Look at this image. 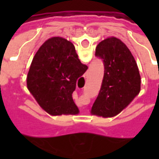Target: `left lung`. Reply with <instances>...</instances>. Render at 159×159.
I'll use <instances>...</instances> for the list:
<instances>
[{
	"mask_svg": "<svg viewBox=\"0 0 159 159\" xmlns=\"http://www.w3.org/2000/svg\"><path fill=\"white\" fill-rule=\"evenodd\" d=\"M95 55L103 59L105 72L91 114L115 117L140 93L139 69L128 47L114 36L107 37L97 45Z\"/></svg>",
	"mask_w": 159,
	"mask_h": 159,
	"instance_id": "1",
	"label": "left lung"
}]
</instances>
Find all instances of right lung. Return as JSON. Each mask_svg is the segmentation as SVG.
<instances>
[{
  "label": "right lung",
  "mask_w": 159,
  "mask_h": 159,
  "mask_svg": "<svg viewBox=\"0 0 159 159\" xmlns=\"http://www.w3.org/2000/svg\"><path fill=\"white\" fill-rule=\"evenodd\" d=\"M87 69L71 42L53 36L34 56L27 75V88L46 112L52 116L75 115L79 110L72 93L76 80Z\"/></svg>",
  "instance_id": "add662e5"
}]
</instances>
